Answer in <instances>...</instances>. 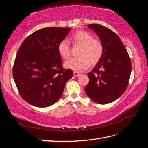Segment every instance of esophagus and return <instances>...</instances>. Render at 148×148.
Segmentation results:
<instances>
[{"label":"esophagus","mask_w":148,"mask_h":148,"mask_svg":"<svg viewBox=\"0 0 148 148\" xmlns=\"http://www.w3.org/2000/svg\"><path fill=\"white\" fill-rule=\"evenodd\" d=\"M73 75H75V77H78L80 75V73L79 71H73Z\"/></svg>","instance_id":"34e87169"}]
</instances>
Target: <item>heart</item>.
Wrapping results in <instances>:
<instances>
[{"instance_id": "1", "label": "heart", "mask_w": 148, "mask_h": 148, "mask_svg": "<svg viewBox=\"0 0 148 148\" xmlns=\"http://www.w3.org/2000/svg\"><path fill=\"white\" fill-rule=\"evenodd\" d=\"M71 40L74 45L81 46L79 58H73L66 61L64 66L73 70H84L90 67L91 63L95 64L99 61L103 54V45L93 35L87 31L80 30L71 35ZM58 51L60 56L68 59L70 54L69 42L63 40L60 42Z\"/></svg>"}]
</instances>
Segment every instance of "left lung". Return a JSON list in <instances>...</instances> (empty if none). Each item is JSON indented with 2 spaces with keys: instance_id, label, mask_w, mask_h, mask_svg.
Returning a JSON list of instances; mask_svg holds the SVG:
<instances>
[{
  "instance_id": "1",
  "label": "left lung",
  "mask_w": 148,
  "mask_h": 148,
  "mask_svg": "<svg viewBox=\"0 0 148 148\" xmlns=\"http://www.w3.org/2000/svg\"><path fill=\"white\" fill-rule=\"evenodd\" d=\"M103 45V54L91 72L85 93L95 103L105 104L120 97L127 88L131 73V60L116 34L99 24H90Z\"/></svg>"
}]
</instances>
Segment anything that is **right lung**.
<instances>
[{
	"mask_svg": "<svg viewBox=\"0 0 148 148\" xmlns=\"http://www.w3.org/2000/svg\"><path fill=\"white\" fill-rule=\"evenodd\" d=\"M71 28L50 27L35 31L19 47L12 68L21 97L33 106H50L60 99L73 71L63 68L58 51Z\"/></svg>",
	"mask_w": 148,
	"mask_h": 148,
	"instance_id": "obj_1",
	"label": "right lung"
}]
</instances>
